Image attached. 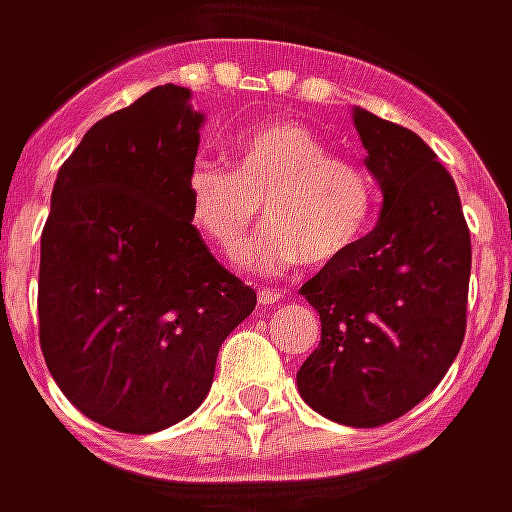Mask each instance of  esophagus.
I'll use <instances>...</instances> for the list:
<instances>
[{
    "instance_id": "esophagus-1",
    "label": "esophagus",
    "mask_w": 512,
    "mask_h": 512,
    "mask_svg": "<svg viewBox=\"0 0 512 512\" xmlns=\"http://www.w3.org/2000/svg\"><path fill=\"white\" fill-rule=\"evenodd\" d=\"M279 299H282V294L276 288H259V305H273Z\"/></svg>"
}]
</instances>
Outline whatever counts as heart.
<instances>
[{
  "mask_svg": "<svg viewBox=\"0 0 512 512\" xmlns=\"http://www.w3.org/2000/svg\"><path fill=\"white\" fill-rule=\"evenodd\" d=\"M233 172L195 161L184 181L190 227L221 253H233L256 221L268 224L239 256L244 270L282 273L296 262L325 265L366 239L377 216L371 172L299 120H270L227 143Z\"/></svg>",
  "mask_w": 512,
  "mask_h": 512,
  "instance_id": "heart-1",
  "label": "heart"
}]
</instances>
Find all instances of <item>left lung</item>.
I'll use <instances>...</instances> for the list:
<instances>
[{
	"mask_svg": "<svg viewBox=\"0 0 512 512\" xmlns=\"http://www.w3.org/2000/svg\"><path fill=\"white\" fill-rule=\"evenodd\" d=\"M354 126L383 210L363 242L302 285L322 340L296 386L322 418L371 429L415 409L458 357L473 247L435 152L366 109H354Z\"/></svg>",
	"mask_w": 512,
	"mask_h": 512,
	"instance_id": "obj_1",
	"label": "left lung"
}]
</instances>
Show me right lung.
Segmentation results:
<instances>
[{"mask_svg": "<svg viewBox=\"0 0 512 512\" xmlns=\"http://www.w3.org/2000/svg\"><path fill=\"white\" fill-rule=\"evenodd\" d=\"M201 123L190 89L158 86L97 120L54 181L39 345L63 395L106 429L146 435L192 415L256 308L187 221Z\"/></svg>", "mask_w": 512, "mask_h": 512, "instance_id": "add662e5", "label": "right lung"}]
</instances>
